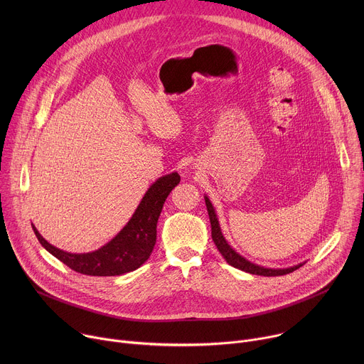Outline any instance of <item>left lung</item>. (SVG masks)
Listing matches in <instances>:
<instances>
[{"mask_svg": "<svg viewBox=\"0 0 364 364\" xmlns=\"http://www.w3.org/2000/svg\"><path fill=\"white\" fill-rule=\"evenodd\" d=\"M205 198V207H207V213H209V218H210V225H212V237L219 249V252L222 253V256L226 259V262L229 265H232L233 268H237V269H242L245 272H249V274H253V275H262V277H279V275H287V274H291L294 272L295 269L301 268L302 265H296V267H292V268H287V269H269V268H264V267H259V265H255L249 261H246V259L243 256H240L239 253H236L229 245L228 242L225 240L222 232H220V226H219V222H218V218H216V213L213 210V205L210 203V200Z\"/></svg>", "mask_w": 364, "mask_h": 364, "instance_id": "8db88e82", "label": "left lung"}]
</instances>
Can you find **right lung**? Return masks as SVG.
<instances>
[{"label": "right lung", "mask_w": 364, "mask_h": 364, "mask_svg": "<svg viewBox=\"0 0 364 364\" xmlns=\"http://www.w3.org/2000/svg\"><path fill=\"white\" fill-rule=\"evenodd\" d=\"M180 183L177 173L155 181L145 193L127 226L103 247L92 253H68L46 242L37 229L38 242L75 272L90 277H115L138 269L149 257L157 240V222L171 190Z\"/></svg>", "instance_id": "1"}]
</instances>
